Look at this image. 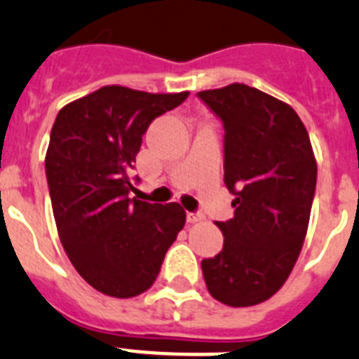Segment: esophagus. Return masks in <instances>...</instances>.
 Instances as JSON below:
<instances>
[{
    "label": "esophagus",
    "mask_w": 359,
    "mask_h": 359,
    "mask_svg": "<svg viewBox=\"0 0 359 359\" xmlns=\"http://www.w3.org/2000/svg\"><path fill=\"white\" fill-rule=\"evenodd\" d=\"M204 220V215L201 213H188V222L189 224H197V222H202Z\"/></svg>",
    "instance_id": "34e87169"
}]
</instances>
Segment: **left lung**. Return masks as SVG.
<instances>
[{
    "mask_svg": "<svg viewBox=\"0 0 359 359\" xmlns=\"http://www.w3.org/2000/svg\"><path fill=\"white\" fill-rule=\"evenodd\" d=\"M198 97L222 119L224 182L235 217L217 222L222 251L202 260L208 291L229 307L269 300L300 257L316 189L309 133L287 102L244 83Z\"/></svg>",
    "mask_w": 359,
    "mask_h": 359,
    "instance_id": "left-lung-1",
    "label": "left lung"
}]
</instances>
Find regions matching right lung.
<instances>
[{
	"label": "right lung",
	"instance_id": "right-lung-1",
	"mask_svg": "<svg viewBox=\"0 0 359 359\" xmlns=\"http://www.w3.org/2000/svg\"><path fill=\"white\" fill-rule=\"evenodd\" d=\"M188 95L102 86L63 106L52 126L45 170L59 240L72 266L102 294L148 291L186 224L177 202L149 204L128 193L148 126Z\"/></svg>",
	"mask_w": 359,
	"mask_h": 359
}]
</instances>
